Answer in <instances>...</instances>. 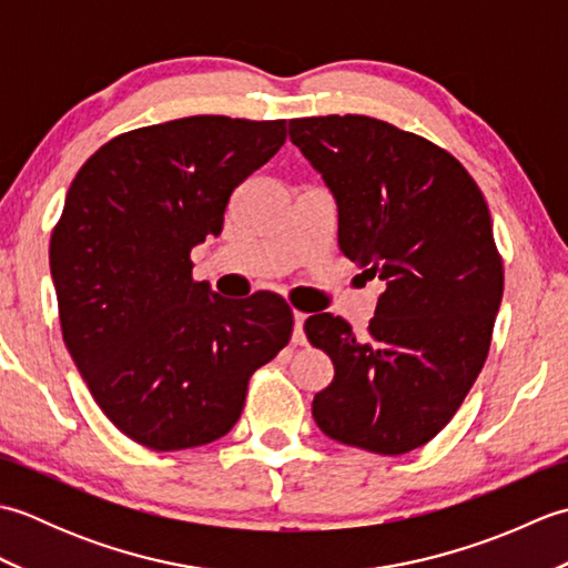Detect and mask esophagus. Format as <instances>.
I'll return each mask as SVG.
<instances>
[{
	"label": "esophagus",
	"instance_id": "34e87169",
	"mask_svg": "<svg viewBox=\"0 0 568 568\" xmlns=\"http://www.w3.org/2000/svg\"><path fill=\"white\" fill-rule=\"evenodd\" d=\"M293 344H307L305 339V315L303 312H293Z\"/></svg>",
	"mask_w": 568,
	"mask_h": 568
}]
</instances>
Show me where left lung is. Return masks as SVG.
Wrapping results in <instances>:
<instances>
[{"label": "left lung", "mask_w": 568, "mask_h": 568, "mask_svg": "<svg viewBox=\"0 0 568 568\" xmlns=\"http://www.w3.org/2000/svg\"><path fill=\"white\" fill-rule=\"evenodd\" d=\"M291 141L329 187L339 248L383 281L366 336L312 315L305 334L334 364L317 427L397 456L446 427L486 364L503 300L488 204L452 153L361 114L291 119Z\"/></svg>", "instance_id": "8db88e82"}]
</instances>
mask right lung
<instances>
[{
	"label": "right lung",
	"instance_id": "obj_1",
	"mask_svg": "<svg viewBox=\"0 0 568 568\" xmlns=\"http://www.w3.org/2000/svg\"><path fill=\"white\" fill-rule=\"evenodd\" d=\"M283 143V119L185 116L112 139L72 180L51 236L63 342L94 403L141 446L224 437L251 373L291 342L283 297L226 300L192 281L190 261Z\"/></svg>",
	"mask_w": 568,
	"mask_h": 568
}]
</instances>
